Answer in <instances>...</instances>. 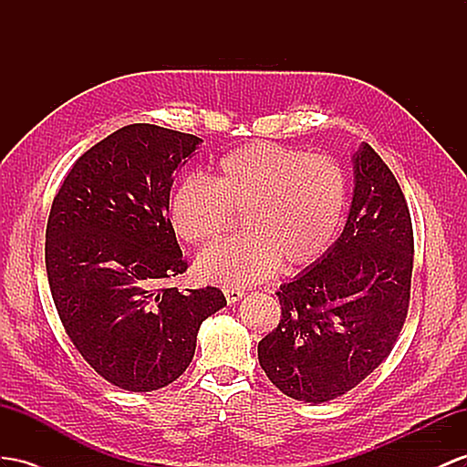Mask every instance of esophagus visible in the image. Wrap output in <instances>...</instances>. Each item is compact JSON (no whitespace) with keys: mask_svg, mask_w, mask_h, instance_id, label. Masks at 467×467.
<instances>
[{"mask_svg":"<svg viewBox=\"0 0 467 467\" xmlns=\"http://www.w3.org/2000/svg\"><path fill=\"white\" fill-rule=\"evenodd\" d=\"M243 296H244V292H241V290H234V288L224 290V297H226V302H229L231 306H233V304H236L238 300H241Z\"/></svg>","mask_w":467,"mask_h":467,"instance_id":"1","label":"esophagus"}]
</instances>
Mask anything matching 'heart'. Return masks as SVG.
Returning <instances> with one entry per match:
<instances>
[{
    "label": "heart",
    "instance_id": "b5f03b06",
    "mask_svg": "<svg viewBox=\"0 0 467 467\" xmlns=\"http://www.w3.org/2000/svg\"><path fill=\"white\" fill-rule=\"evenodd\" d=\"M348 202L341 165L270 141L246 143L223 155L214 183L187 179L175 189L170 221L191 244H211L244 213L246 236L199 254V278L221 285H250L282 265H314L333 243Z\"/></svg>",
    "mask_w": 467,
    "mask_h": 467
}]
</instances>
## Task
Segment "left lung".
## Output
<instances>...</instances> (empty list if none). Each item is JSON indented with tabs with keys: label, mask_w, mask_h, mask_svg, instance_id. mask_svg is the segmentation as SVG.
Listing matches in <instances>:
<instances>
[{
	"label": "left lung",
	"mask_w": 467,
	"mask_h": 467,
	"mask_svg": "<svg viewBox=\"0 0 467 467\" xmlns=\"http://www.w3.org/2000/svg\"><path fill=\"white\" fill-rule=\"evenodd\" d=\"M353 199L326 254L276 292L282 317L258 361L285 397L327 402L385 361L410 300L412 221L400 185L377 151L351 155Z\"/></svg>",
	"instance_id": "8db88e82"
}]
</instances>
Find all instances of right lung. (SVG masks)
Listing matches in <instances>:
<instances>
[{
  "label": "right lung",
  "instance_id": "right-lung-1",
  "mask_svg": "<svg viewBox=\"0 0 467 467\" xmlns=\"http://www.w3.org/2000/svg\"><path fill=\"white\" fill-rule=\"evenodd\" d=\"M201 138L130 124L80 155L53 201L45 265L78 353L114 387L151 392L183 375L219 288H158L187 270L170 213L175 173Z\"/></svg>",
  "mask_w": 467,
  "mask_h": 467
}]
</instances>
